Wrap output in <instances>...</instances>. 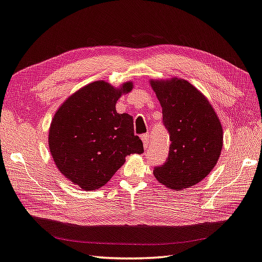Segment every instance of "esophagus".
I'll use <instances>...</instances> for the list:
<instances>
[{"instance_id":"1","label":"esophagus","mask_w":262,"mask_h":262,"mask_svg":"<svg viewBox=\"0 0 262 262\" xmlns=\"http://www.w3.org/2000/svg\"><path fill=\"white\" fill-rule=\"evenodd\" d=\"M148 141H150V136H148L147 134L142 135V142H143V146H144V148H147Z\"/></svg>"}]
</instances>
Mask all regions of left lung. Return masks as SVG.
I'll return each instance as SVG.
<instances>
[{
  "mask_svg": "<svg viewBox=\"0 0 262 262\" xmlns=\"http://www.w3.org/2000/svg\"><path fill=\"white\" fill-rule=\"evenodd\" d=\"M169 133L168 158L153 170L167 187L182 189L206 178L223 148V128L204 95L184 79L151 80Z\"/></svg>",
  "mask_w": 262,
  "mask_h": 262,
  "instance_id": "8db88e82",
  "label": "left lung"
}]
</instances>
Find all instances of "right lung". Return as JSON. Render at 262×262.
I'll return each mask as SVG.
<instances>
[{
    "label": "right lung",
    "instance_id": "add662e5",
    "mask_svg": "<svg viewBox=\"0 0 262 262\" xmlns=\"http://www.w3.org/2000/svg\"><path fill=\"white\" fill-rule=\"evenodd\" d=\"M132 89V83L117 90L103 80L94 81L71 95L51 122L49 146L55 165L85 191L109 182L126 156L144 152L133 117L116 111L121 94Z\"/></svg>",
    "mask_w": 262,
    "mask_h": 262
}]
</instances>
